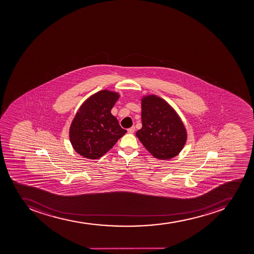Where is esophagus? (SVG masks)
Here are the masks:
<instances>
[{"mask_svg":"<svg viewBox=\"0 0 254 254\" xmlns=\"http://www.w3.org/2000/svg\"><path fill=\"white\" fill-rule=\"evenodd\" d=\"M135 127L133 126L131 127L128 128L127 131L129 133H134L135 132Z\"/></svg>","mask_w":254,"mask_h":254,"instance_id":"34e87169","label":"esophagus"}]
</instances>
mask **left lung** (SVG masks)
I'll return each mask as SVG.
<instances>
[{"label":"left lung","instance_id":"1","mask_svg":"<svg viewBox=\"0 0 254 254\" xmlns=\"http://www.w3.org/2000/svg\"><path fill=\"white\" fill-rule=\"evenodd\" d=\"M142 128L135 133L146 149L159 160L179 155L188 139L184 122L175 109L157 95L141 97Z\"/></svg>","mask_w":254,"mask_h":254}]
</instances>
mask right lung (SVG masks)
Segmentation results:
<instances>
[{"mask_svg":"<svg viewBox=\"0 0 254 254\" xmlns=\"http://www.w3.org/2000/svg\"><path fill=\"white\" fill-rule=\"evenodd\" d=\"M120 97L119 92L101 90L83 101L72 120L69 137L79 155L98 159L127 132L111 110Z\"/></svg>","mask_w":254,"mask_h":254,"instance_id":"obj_1","label":"right lung"}]
</instances>
